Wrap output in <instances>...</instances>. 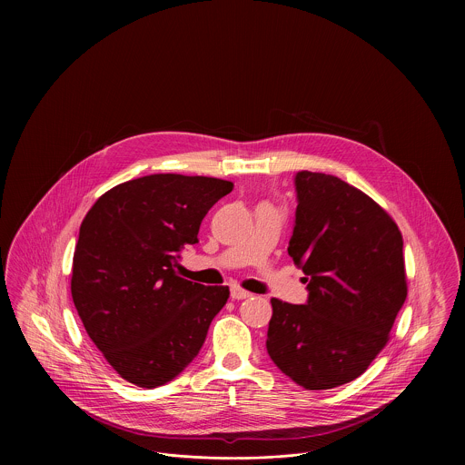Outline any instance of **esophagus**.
I'll list each match as a JSON object with an SVG mask.
<instances>
[{
  "mask_svg": "<svg viewBox=\"0 0 465 465\" xmlns=\"http://www.w3.org/2000/svg\"><path fill=\"white\" fill-rule=\"evenodd\" d=\"M252 293L240 288V286H231V299L232 301H242V299H249Z\"/></svg>",
  "mask_w": 465,
  "mask_h": 465,
  "instance_id": "34e87169",
  "label": "esophagus"
}]
</instances>
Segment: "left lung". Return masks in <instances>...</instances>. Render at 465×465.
I'll return each instance as SVG.
<instances>
[{"label":"left lung","mask_w":465,"mask_h":465,"mask_svg":"<svg viewBox=\"0 0 465 465\" xmlns=\"http://www.w3.org/2000/svg\"><path fill=\"white\" fill-rule=\"evenodd\" d=\"M288 254L308 281L306 304L272 299L266 351L306 391L361 376L389 341L406 299L402 236L391 214L326 173L295 175Z\"/></svg>","instance_id":"obj_1"}]
</instances>
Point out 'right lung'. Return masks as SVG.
I'll list each match as a JSON object with an SVG mask.
<instances>
[{"instance_id":"obj_1","label":"right lung","mask_w":465,"mask_h":465,"mask_svg":"<svg viewBox=\"0 0 465 465\" xmlns=\"http://www.w3.org/2000/svg\"><path fill=\"white\" fill-rule=\"evenodd\" d=\"M234 188L214 177L155 173L114 186L85 214L71 297L109 365L141 389L177 378L199 354L229 286L179 277L207 211Z\"/></svg>"}]
</instances>
